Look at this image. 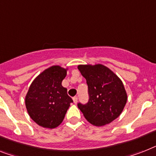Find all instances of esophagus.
I'll return each instance as SVG.
<instances>
[{
    "label": "esophagus",
    "instance_id": "obj_1",
    "mask_svg": "<svg viewBox=\"0 0 156 156\" xmlns=\"http://www.w3.org/2000/svg\"><path fill=\"white\" fill-rule=\"evenodd\" d=\"M73 102L75 103V104H76L77 100H78V98H77V96H74V97L73 98Z\"/></svg>",
    "mask_w": 156,
    "mask_h": 156
}]
</instances>
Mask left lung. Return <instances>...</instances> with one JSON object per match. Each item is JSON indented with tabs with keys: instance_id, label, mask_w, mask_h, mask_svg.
<instances>
[{
	"instance_id": "obj_1",
	"label": "left lung",
	"mask_w": 156,
	"mask_h": 156,
	"mask_svg": "<svg viewBox=\"0 0 156 156\" xmlns=\"http://www.w3.org/2000/svg\"><path fill=\"white\" fill-rule=\"evenodd\" d=\"M87 81L89 100L77 104L87 121L95 126L112 122L123 112L127 96L123 82L112 71L103 64L78 65Z\"/></svg>"
}]
</instances>
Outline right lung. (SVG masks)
<instances>
[{"label":"right lung","mask_w":156,"mask_h":156,"mask_svg":"<svg viewBox=\"0 0 156 156\" xmlns=\"http://www.w3.org/2000/svg\"><path fill=\"white\" fill-rule=\"evenodd\" d=\"M67 70L58 65L50 67L36 77L29 87L25 106L31 119L41 127H58L73 102L61 84Z\"/></svg>","instance_id":"add662e5"}]
</instances>
